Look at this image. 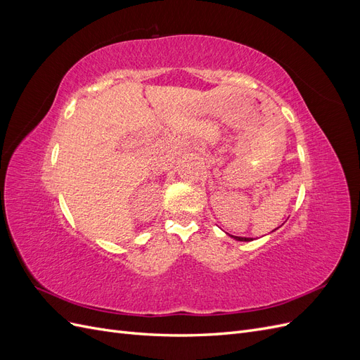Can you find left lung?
Masks as SVG:
<instances>
[{
	"label": "left lung",
	"mask_w": 360,
	"mask_h": 360,
	"mask_svg": "<svg viewBox=\"0 0 360 360\" xmlns=\"http://www.w3.org/2000/svg\"><path fill=\"white\" fill-rule=\"evenodd\" d=\"M231 237L236 238V240H238V242H250V240H252L250 237H238V236H231Z\"/></svg>",
	"instance_id": "left-lung-1"
}]
</instances>
